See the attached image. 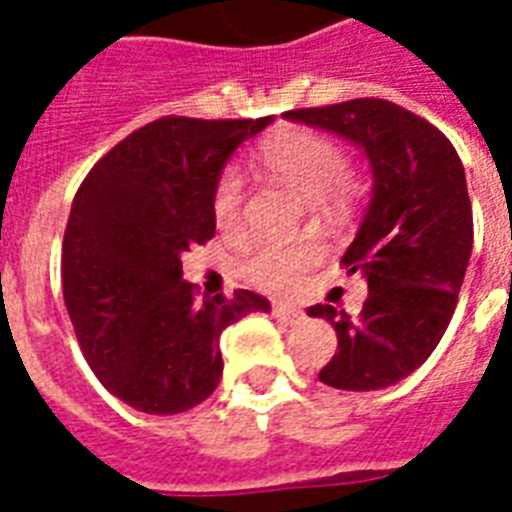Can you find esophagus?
Listing matches in <instances>:
<instances>
[{"mask_svg":"<svg viewBox=\"0 0 512 512\" xmlns=\"http://www.w3.org/2000/svg\"><path fill=\"white\" fill-rule=\"evenodd\" d=\"M273 316L284 324H297V321L303 319V311L300 308H292V305H284V303H276L273 305Z\"/></svg>","mask_w":512,"mask_h":512,"instance_id":"obj_1","label":"esophagus"}]
</instances>
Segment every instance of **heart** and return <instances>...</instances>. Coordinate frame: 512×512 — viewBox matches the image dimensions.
Returning a JSON list of instances; mask_svg holds the SVG:
<instances>
[{"label":"heart","mask_w":512,"mask_h":512,"mask_svg":"<svg viewBox=\"0 0 512 512\" xmlns=\"http://www.w3.org/2000/svg\"><path fill=\"white\" fill-rule=\"evenodd\" d=\"M257 170L265 172L273 180H279L321 207H335L342 204L350 193L353 183L345 172V156L337 148L335 140L324 138L311 130H284L273 135L260 146L255 156ZM241 177L236 172H225L215 185L212 196V215L217 228L231 231L239 225L241 217ZM316 249L311 244H263L255 249L244 265L249 281L268 292H287L295 287L300 273L313 263Z\"/></svg>","instance_id":"b5f03b06"}]
</instances>
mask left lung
Instances as JSON below:
<instances>
[{
	"label": "left lung",
	"instance_id": "8db88e82",
	"mask_svg": "<svg viewBox=\"0 0 512 512\" xmlns=\"http://www.w3.org/2000/svg\"><path fill=\"white\" fill-rule=\"evenodd\" d=\"M284 116L361 148L372 172L366 215L342 255L369 287L364 308L358 319L332 305L308 308L337 332L319 380L358 393L396 385L436 350L468 271L473 209L460 156L433 124L380 98Z\"/></svg>",
	"mask_w": 512,
	"mask_h": 512
}]
</instances>
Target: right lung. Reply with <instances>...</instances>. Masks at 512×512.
<instances>
[{
    "instance_id": "add662e5",
    "label": "right lung",
    "mask_w": 512,
    "mask_h": 512,
    "mask_svg": "<svg viewBox=\"0 0 512 512\" xmlns=\"http://www.w3.org/2000/svg\"><path fill=\"white\" fill-rule=\"evenodd\" d=\"M263 119L164 116L114 146L84 177L63 236V300L92 372L124 404L180 414L215 393L220 335L265 297H193L183 252L215 236L225 164Z\"/></svg>"
}]
</instances>
